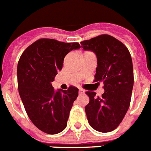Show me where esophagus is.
Masks as SVG:
<instances>
[{
	"mask_svg": "<svg viewBox=\"0 0 151 151\" xmlns=\"http://www.w3.org/2000/svg\"><path fill=\"white\" fill-rule=\"evenodd\" d=\"M84 92H85V91H84V90L81 89V88H79V94L82 95V94H84Z\"/></svg>",
	"mask_w": 151,
	"mask_h": 151,
	"instance_id": "esophagus-1",
	"label": "esophagus"
}]
</instances>
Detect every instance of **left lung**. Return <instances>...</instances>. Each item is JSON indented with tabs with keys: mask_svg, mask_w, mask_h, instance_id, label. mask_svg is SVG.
<instances>
[{
	"mask_svg": "<svg viewBox=\"0 0 151 151\" xmlns=\"http://www.w3.org/2000/svg\"><path fill=\"white\" fill-rule=\"evenodd\" d=\"M85 51L97 58L95 81L103 82L104 93L96 97L87 92L89 103L85 107L88 122L100 132L114 130L129 110L133 88V66L131 55L124 44L114 37L103 34L81 42Z\"/></svg>",
	"mask_w": 151,
	"mask_h": 151,
	"instance_id": "left-lung-1",
	"label": "left lung"
}]
</instances>
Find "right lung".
<instances>
[{"mask_svg":"<svg viewBox=\"0 0 151 151\" xmlns=\"http://www.w3.org/2000/svg\"><path fill=\"white\" fill-rule=\"evenodd\" d=\"M77 42L65 43L54 39H39L23 52L17 66L18 88L28 117L44 132L54 135L66 129L78 88L55 90L52 82L61 70L63 59Z\"/></svg>","mask_w":151,"mask_h":151,"instance_id":"1","label":"right lung"}]
</instances>
